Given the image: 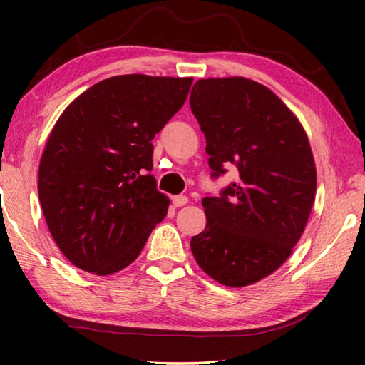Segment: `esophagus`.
<instances>
[{
	"mask_svg": "<svg viewBox=\"0 0 365 365\" xmlns=\"http://www.w3.org/2000/svg\"><path fill=\"white\" fill-rule=\"evenodd\" d=\"M172 205H174L175 207H182L185 205H188V197L183 196V195L174 196V197H172Z\"/></svg>",
	"mask_w": 365,
	"mask_h": 365,
	"instance_id": "obj_1",
	"label": "esophagus"
}]
</instances>
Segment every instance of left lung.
<instances>
[{
	"instance_id": "1",
	"label": "left lung",
	"mask_w": 365,
	"mask_h": 365,
	"mask_svg": "<svg viewBox=\"0 0 365 365\" xmlns=\"http://www.w3.org/2000/svg\"><path fill=\"white\" fill-rule=\"evenodd\" d=\"M190 106L212 175L238 169L220 197H202L206 228L191 252L220 285H252L287 261L306 228L317 188L309 138L274 91L245 77L197 80Z\"/></svg>"
}]
</instances>
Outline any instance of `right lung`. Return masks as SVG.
<instances>
[{
  "label": "right lung",
  "mask_w": 365,
  "mask_h": 365,
  "mask_svg": "<svg viewBox=\"0 0 365 365\" xmlns=\"http://www.w3.org/2000/svg\"><path fill=\"white\" fill-rule=\"evenodd\" d=\"M193 77L128 73L78 95L49 133L38 197L58 248L85 272L115 274L143 250L170 200L156 188L153 138L187 101Z\"/></svg>",
  "instance_id": "obj_1"
}]
</instances>
